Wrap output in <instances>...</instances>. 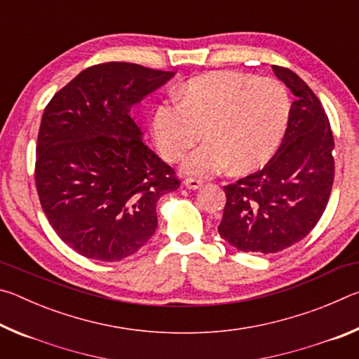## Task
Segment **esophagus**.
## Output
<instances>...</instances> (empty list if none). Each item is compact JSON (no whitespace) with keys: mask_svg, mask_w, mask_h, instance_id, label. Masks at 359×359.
I'll return each instance as SVG.
<instances>
[{"mask_svg":"<svg viewBox=\"0 0 359 359\" xmlns=\"http://www.w3.org/2000/svg\"><path fill=\"white\" fill-rule=\"evenodd\" d=\"M184 184L187 188H190V190H198V188L203 187V180L199 179H194V177H188L184 180Z\"/></svg>","mask_w":359,"mask_h":359,"instance_id":"34e87169","label":"esophagus"}]
</instances>
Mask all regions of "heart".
<instances>
[{
    "label": "heart",
    "mask_w": 359,
    "mask_h": 359,
    "mask_svg": "<svg viewBox=\"0 0 359 359\" xmlns=\"http://www.w3.org/2000/svg\"><path fill=\"white\" fill-rule=\"evenodd\" d=\"M179 100L158 104L154 136L168 161H179L194 144L208 142L187 158V174L209 177L224 171L245 174L264 166L280 147L291 117V98L276 79L239 71H215L188 81Z\"/></svg>",
    "instance_id": "b5f03b06"
}]
</instances>
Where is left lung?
<instances>
[{
  "instance_id": "1",
  "label": "left lung",
  "mask_w": 359,
  "mask_h": 359,
  "mask_svg": "<svg viewBox=\"0 0 359 359\" xmlns=\"http://www.w3.org/2000/svg\"><path fill=\"white\" fill-rule=\"evenodd\" d=\"M272 69L296 100L277 154L261 171L224 187L218 233L242 252L277 253L302 241L323 215L334 182V137L323 106L293 71Z\"/></svg>"
}]
</instances>
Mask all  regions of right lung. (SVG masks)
<instances>
[{
	"label": "right lung",
	"mask_w": 359,
	"mask_h": 359,
	"mask_svg": "<svg viewBox=\"0 0 359 359\" xmlns=\"http://www.w3.org/2000/svg\"><path fill=\"white\" fill-rule=\"evenodd\" d=\"M174 76L125 62L83 69L48 101L36 145L39 201L58 238L85 258L120 261L154 236L174 169L142 141L133 104Z\"/></svg>",
	"instance_id": "1"
}]
</instances>
